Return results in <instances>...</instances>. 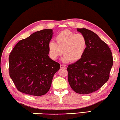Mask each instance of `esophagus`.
Returning a JSON list of instances; mask_svg holds the SVG:
<instances>
[{
  "label": "esophagus",
  "instance_id": "esophagus-1",
  "mask_svg": "<svg viewBox=\"0 0 120 120\" xmlns=\"http://www.w3.org/2000/svg\"><path fill=\"white\" fill-rule=\"evenodd\" d=\"M60 68L66 69V67L65 66V65H60Z\"/></svg>",
  "mask_w": 120,
  "mask_h": 120
}]
</instances>
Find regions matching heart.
Masks as SVG:
<instances>
[{"label": "heart", "mask_w": 120, "mask_h": 120, "mask_svg": "<svg viewBox=\"0 0 120 120\" xmlns=\"http://www.w3.org/2000/svg\"><path fill=\"white\" fill-rule=\"evenodd\" d=\"M55 40L56 43L50 41L48 45V53L52 60L64 54L63 62H76L82 58L86 49L87 41L84 36L68 29L58 33Z\"/></svg>", "instance_id": "obj_1"}]
</instances>
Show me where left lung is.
Instances as JSON below:
<instances>
[{"instance_id":"left-lung-1","label":"left lung","mask_w":120,"mask_h":120,"mask_svg":"<svg viewBox=\"0 0 120 120\" xmlns=\"http://www.w3.org/2000/svg\"><path fill=\"white\" fill-rule=\"evenodd\" d=\"M77 30L86 39V49L80 60L68 66V81L76 93L87 94L100 89L108 81L113 56L108 45L95 33L86 28Z\"/></svg>"}]
</instances>
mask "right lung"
<instances>
[{
  "mask_svg": "<svg viewBox=\"0 0 120 120\" xmlns=\"http://www.w3.org/2000/svg\"><path fill=\"white\" fill-rule=\"evenodd\" d=\"M52 30L46 29L20 41L9 56L10 78L19 91L34 96L48 92L60 64L48 56Z\"/></svg>",
  "mask_w": 120,
  "mask_h": 120,
  "instance_id": "1",
  "label": "right lung"
}]
</instances>
